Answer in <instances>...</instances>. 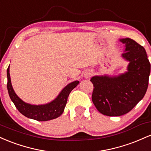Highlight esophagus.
Listing matches in <instances>:
<instances>
[{
	"label": "esophagus",
	"mask_w": 151,
	"mask_h": 151,
	"mask_svg": "<svg viewBox=\"0 0 151 151\" xmlns=\"http://www.w3.org/2000/svg\"><path fill=\"white\" fill-rule=\"evenodd\" d=\"M91 75H92V72H91V71H90V70L86 71V72L84 74V77L86 78V79H88V78L91 77Z\"/></svg>",
	"instance_id": "esophagus-1"
}]
</instances>
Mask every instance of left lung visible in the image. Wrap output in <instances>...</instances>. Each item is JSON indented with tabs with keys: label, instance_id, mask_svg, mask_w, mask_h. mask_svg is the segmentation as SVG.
Listing matches in <instances>:
<instances>
[{
	"label": "left lung",
	"instance_id": "obj_1",
	"mask_svg": "<svg viewBox=\"0 0 151 151\" xmlns=\"http://www.w3.org/2000/svg\"><path fill=\"white\" fill-rule=\"evenodd\" d=\"M119 41L125 45L121 57L129 62L127 71L119 75L93 76L92 101L100 113L109 116L127 114L146 93L150 64L143 47L130 38Z\"/></svg>",
	"mask_w": 151,
	"mask_h": 151
}]
</instances>
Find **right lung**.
I'll use <instances>...</instances> for the list:
<instances>
[{
  "instance_id": "right-lung-1",
  "label": "right lung",
  "mask_w": 151,
  "mask_h": 151,
  "mask_svg": "<svg viewBox=\"0 0 151 151\" xmlns=\"http://www.w3.org/2000/svg\"><path fill=\"white\" fill-rule=\"evenodd\" d=\"M7 77H8L7 88H8V94L17 109L25 116L39 121H50L60 116L65 110L67 99L70 92L79 83V81L77 80L68 84L62 89L58 96L49 103L40 105H34L23 101L15 93L10 79V65L7 70Z\"/></svg>"
}]
</instances>
